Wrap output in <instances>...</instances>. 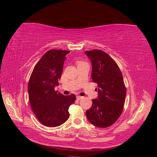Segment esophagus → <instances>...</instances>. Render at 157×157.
Here are the masks:
<instances>
[{
	"label": "esophagus",
	"instance_id": "obj_1",
	"mask_svg": "<svg viewBox=\"0 0 157 157\" xmlns=\"http://www.w3.org/2000/svg\"><path fill=\"white\" fill-rule=\"evenodd\" d=\"M82 98H83V97L80 96H77V99H78V100H80V99H81Z\"/></svg>",
	"mask_w": 157,
	"mask_h": 157
}]
</instances>
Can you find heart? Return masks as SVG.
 <instances>
[{
    "instance_id": "heart-1",
    "label": "heart",
    "mask_w": 157,
    "mask_h": 157,
    "mask_svg": "<svg viewBox=\"0 0 157 157\" xmlns=\"http://www.w3.org/2000/svg\"><path fill=\"white\" fill-rule=\"evenodd\" d=\"M79 62H80V61H79Z\"/></svg>"
}]
</instances>
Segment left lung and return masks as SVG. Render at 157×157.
<instances>
[{
  "mask_svg": "<svg viewBox=\"0 0 157 157\" xmlns=\"http://www.w3.org/2000/svg\"><path fill=\"white\" fill-rule=\"evenodd\" d=\"M92 61V82L98 84V99L86 111L90 122L99 128L113 125L124 109L126 88L119 67L110 56L101 50L85 52Z\"/></svg>",
  "mask_w": 157,
  "mask_h": 157,
  "instance_id": "left-lung-1",
  "label": "left lung"
}]
</instances>
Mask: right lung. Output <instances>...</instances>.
Returning <instances> with one entry per match:
<instances>
[{"label":"right lung","mask_w":157,"mask_h":157,"mask_svg":"<svg viewBox=\"0 0 157 157\" xmlns=\"http://www.w3.org/2000/svg\"><path fill=\"white\" fill-rule=\"evenodd\" d=\"M70 51L50 50L42 56L33 69L28 83V94L32 110L42 124L56 127L69 117V108L75 95L63 96L54 88L62 74L65 56Z\"/></svg>","instance_id":"obj_1"}]
</instances>
